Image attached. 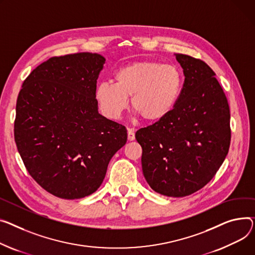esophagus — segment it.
Segmentation results:
<instances>
[{
    "instance_id": "34e87169",
    "label": "esophagus",
    "mask_w": 255,
    "mask_h": 255,
    "mask_svg": "<svg viewBox=\"0 0 255 255\" xmlns=\"http://www.w3.org/2000/svg\"><path fill=\"white\" fill-rule=\"evenodd\" d=\"M127 133H128V140L129 141H132V140L135 139V133H134V131H132L131 129H128Z\"/></svg>"
}]
</instances>
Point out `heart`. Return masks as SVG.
Listing matches in <instances>:
<instances>
[{"instance_id": "1", "label": "heart", "mask_w": 255, "mask_h": 255, "mask_svg": "<svg viewBox=\"0 0 255 255\" xmlns=\"http://www.w3.org/2000/svg\"><path fill=\"white\" fill-rule=\"evenodd\" d=\"M182 88V75L177 67L159 61H136L119 69L115 84L100 83L95 99L108 118L118 119L128 107L147 123H158L175 108Z\"/></svg>"}]
</instances>
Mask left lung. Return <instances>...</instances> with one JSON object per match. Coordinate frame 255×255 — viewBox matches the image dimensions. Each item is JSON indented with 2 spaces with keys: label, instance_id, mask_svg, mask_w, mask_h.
Here are the masks:
<instances>
[{
  "label": "left lung",
  "instance_id": "8db88e82",
  "mask_svg": "<svg viewBox=\"0 0 255 255\" xmlns=\"http://www.w3.org/2000/svg\"><path fill=\"white\" fill-rule=\"evenodd\" d=\"M184 83L173 111L139 129L144 178L155 192L180 198L205 186L224 163L231 142L230 108L214 72L200 59L175 54Z\"/></svg>",
  "mask_w": 255,
  "mask_h": 255
}]
</instances>
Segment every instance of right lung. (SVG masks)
<instances>
[{"label":"right lung","instance_id":"right-lung-1","mask_svg":"<svg viewBox=\"0 0 255 255\" xmlns=\"http://www.w3.org/2000/svg\"><path fill=\"white\" fill-rule=\"evenodd\" d=\"M106 58L82 52L51 57L22 84L14 137L27 171L44 190L74 200L103 183L127 130L98 113L95 89Z\"/></svg>","mask_w":255,"mask_h":255}]
</instances>
